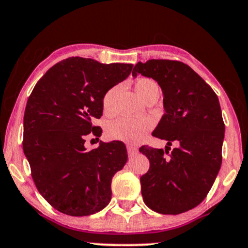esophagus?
I'll use <instances>...</instances> for the list:
<instances>
[{"mask_svg":"<svg viewBox=\"0 0 248 248\" xmlns=\"http://www.w3.org/2000/svg\"><path fill=\"white\" fill-rule=\"evenodd\" d=\"M127 152H128V155L129 156H133L136 155L137 152H139V149H137L136 146H133V145H127Z\"/></svg>","mask_w":248,"mask_h":248,"instance_id":"34e87169","label":"esophagus"}]
</instances>
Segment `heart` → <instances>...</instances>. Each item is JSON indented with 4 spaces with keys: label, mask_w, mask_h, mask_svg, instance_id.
<instances>
[{
    "label": "heart",
    "mask_w": 248,
    "mask_h": 248,
    "mask_svg": "<svg viewBox=\"0 0 248 248\" xmlns=\"http://www.w3.org/2000/svg\"><path fill=\"white\" fill-rule=\"evenodd\" d=\"M135 90L142 97L144 101H146L152 93H159V84L155 80L149 78H140L135 83ZM115 92V87L108 89L103 97V109L106 114L112 112V99ZM155 121L149 117L143 118H119L111 121L106 127V136L109 140H122L126 143H137L142 140L147 131L151 130Z\"/></svg>",
    "instance_id": "b5f03b06"
}]
</instances>
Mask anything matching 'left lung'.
I'll list each match as a JSON object with an SVG mask.
<instances>
[{"label":"left lung","mask_w":248,"mask_h":248,"mask_svg":"<svg viewBox=\"0 0 248 248\" xmlns=\"http://www.w3.org/2000/svg\"><path fill=\"white\" fill-rule=\"evenodd\" d=\"M152 78L164 93L162 115L152 136L180 144L171 152L143 145L150 168L140 176L143 200L160 214L190 211L206 198L222 164L224 122L214 90L190 66L178 61L137 62V74Z\"/></svg>","instance_id":"left-lung-1"}]
</instances>
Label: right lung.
<instances>
[{"label": "right lung", "instance_id": "right-lung-1", "mask_svg": "<svg viewBox=\"0 0 248 248\" xmlns=\"http://www.w3.org/2000/svg\"><path fill=\"white\" fill-rule=\"evenodd\" d=\"M131 70V64L70 57L50 67L28 97L24 153L36 189L62 214H95L111 200L112 177L127 162L126 146L101 142L86 151L84 137L101 136L93 120L102 117L103 97Z\"/></svg>", "mask_w": 248, "mask_h": 248}]
</instances>
